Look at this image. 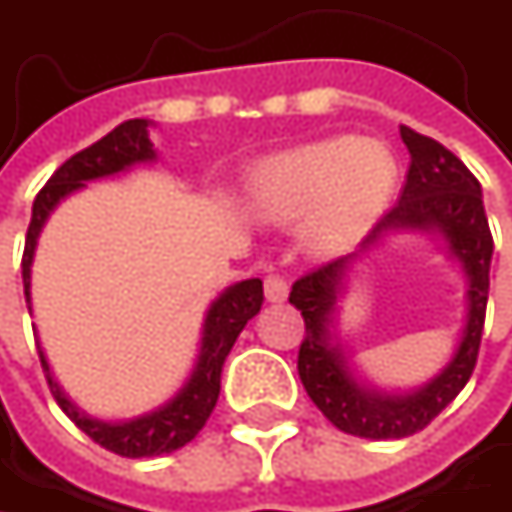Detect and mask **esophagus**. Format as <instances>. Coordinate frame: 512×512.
<instances>
[{
  "mask_svg": "<svg viewBox=\"0 0 512 512\" xmlns=\"http://www.w3.org/2000/svg\"><path fill=\"white\" fill-rule=\"evenodd\" d=\"M263 296H266V302H272V305L284 302V299H287V281H284L281 275H269V278L263 281Z\"/></svg>",
  "mask_w": 512,
  "mask_h": 512,
  "instance_id": "1",
  "label": "esophagus"
}]
</instances>
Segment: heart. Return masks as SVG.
Returning a JSON list of instances; mask_svg holds the SVG:
<instances>
[{
	"label": "heart",
	"mask_w": 512,
	"mask_h": 512,
	"mask_svg": "<svg viewBox=\"0 0 512 512\" xmlns=\"http://www.w3.org/2000/svg\"><path fill=\"white\" fill-rule=\"evenodd\" d=\"M394 186L397 162L382 142L332 136L257 162L246 198L269 225L305 219V243L317 255H338L376 225Z\"/></svg>",
	"instance_id": "b5f03b06"
}]
</instances>
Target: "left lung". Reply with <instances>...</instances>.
<instances>
[{
	"mask_svg": "<svg viewBox=\"0 0 512 512\" xmlns=\"http://www.w3.org/2000/svg\"><path fill=\"white\" fill-rule=\"evenodd\" d=\"M400 139L412 162L397 207L376 222L358 252L302 275L290 290V305L305 317L299 379L314 406L338 430L361 439L412 436L460 394L477 364L489 299L492 234L477 177L430 136L400 127ZM397 230H424L446 240L466 275V326L452 361L430 383L412 392H379L358 380L349 364L337 338V302L352 263Z\"/></svg>",
	"mask_w": 512,
	"mask_h": 512,
	"instance_id": "8db88e82",
	"label": "left lung"
}]
</instances>
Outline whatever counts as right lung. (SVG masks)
I'll return each mask as SVG.
<instances>
[{"mask_svg": "<svg viewBox=\"0 0 512 512\" xmlns=\"http://www.w3.org/2000/svg\"><path fill=\"white\" fill-rule=\"evenodd\" d=\"M148 127H151L148 118H133V121L118 124L109 136H103L91 148L70 156L47 180V186L38 192L35 207H32V222L26 231V252H23V290H26L29 314H32V263H35L38 237H41L50 213L67 195H73L76 189H82L91 180L121 174L139 162H154L156 151L151 136H148ZM260 305H263V281L260 278H246V281H237L228 290H222L219 299H213V305L204 314L198 358H195V367H192L189 379L183 382V388L168 403L156 406L154 412H145L130 421H100V418L85 415L64 394L58 379L52 376L44 347H38V356L44 364L55 403L85 436H91L97 445H103L106 451L121 454V457H133V460L136 457H159V454H171V451L183 448L186 442H192L198 436V430L207 424V418L219 400L225 358L231 353L234 341L240 338V332L246 329V323L260 311Z\"/></svg>", "mask_w": 512, "mask_h": 512, "instance_id": "add662e5", "label": "right lung"}]
</instances>
